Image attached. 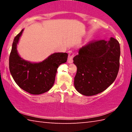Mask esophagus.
I'll list each match as a JSON object with an SVG mask.
<instances>
[{"mask_svg":"<svg viewBox=\"0 0 132 132\" xmlns=\"http://www.w3.org/2000/svg\"><path fill=\"white\" fill-rule=\"evenodd\" d=\"M74 56V53L72 51H70L69 53V56H68V61L69 63H73V57Z\"/></svg>","mask_w":132,"mask_h":132,"instance_id":"34e87169","label":"esophagus"}]
</instances>
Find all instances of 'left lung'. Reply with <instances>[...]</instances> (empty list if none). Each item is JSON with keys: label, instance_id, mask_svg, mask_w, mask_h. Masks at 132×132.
I'll return each mask as SVG.
<instances>
[{"label": "left lung", "instance_id": "obj_1", "mask_svg": "<svg viewBox=\"0 0 132 132\" xmlns=\"http://www.w3.org/2000/svg\"><path fill=\"white\" fill-rule=\"evenodd\" d=\"M120 45L117 39L94 40L82 47L73 57L77 66L74 84L86 96L102 92L113 83L119 69Z\"/></svg>", "mask_w": 132, "mask_h": 132}]
</instances>
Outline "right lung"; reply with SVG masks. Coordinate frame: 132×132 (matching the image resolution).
I'll return each instance as SVG.
<instances>
[{"mask_svg":"<svg viewBox=\"0 0 132 132\" xmlns=\"http://www.w3.org/2000/svg\"><path fill=\"white\" fill-rule=\"evenodd\" d=\"M24 30L15 37L9 56V69L16 84L31 94L38 95L50 90L54 84L57 69L66 62L67 53H55L43 62L32 63L19 56L17 44Z\"/></svg>","mask_w":132,"mask_h":132,"instance_id":"right-lung-1","label":"right lung"}]
</instances>
